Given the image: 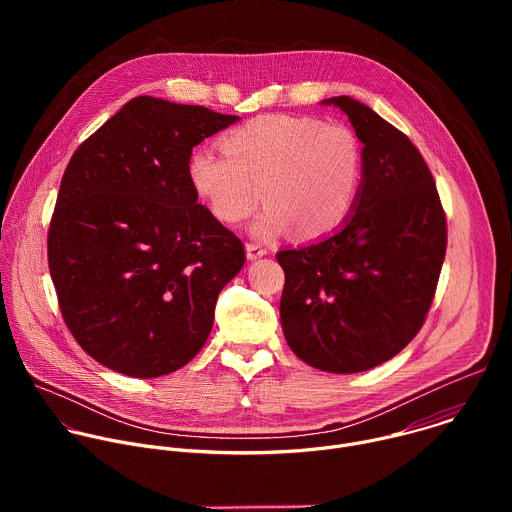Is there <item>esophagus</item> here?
<instances>
[{
    "label": "esophagus",
    "mask_w": 512,
    "mask_h": 512,
    "mask_svg": "<svg viewBox=\"0 0 512 512\" xmlns=\"http://www.w3.org/2000/svg\"><path fill=\"white\" fill-rule=\"evenodd\" d=\"M245 251H247V259L249 261H255V259H261L267 255V249L263 245H257V243H247L245 245Z\"/></svg>",
    "instance_id": "esophagus-1"
}]
</instances>
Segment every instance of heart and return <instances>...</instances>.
Segmentation results:
<instances>
[{
  "mask_svg": "<svg viewBox=\"0 0 512 512\" xmlns=\"http://www.w3.org/2000/svg\"><path fill=\"white\" fill-rule=\"evenodd\" d=\"M225 152L196 148L188 176L223 223H241L261 196L251 225L259 239L291 227L304 239L336 231L350 214L362 178L356 133L338 121L308 115H261L229 131Z\"/></svg>",
  "mask_w": 512,
  "mask_h": 512,
  "instance_id": "b5f03b06",
  "label": "heart"
}]
</instances>
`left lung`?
Instances as JSON below:
<instances>
[{
	"label": "left lung",
	"mask_w": 512,
	"mask_h": 512,
	"mask_svg": "<svg viewBox=\"0 0 512 512\" xmlns=\"http://www.w3.org/2000/svg\"><path fill=\"white\" fill-rule=\"evenodd\" d=\"M320 103L348 115L362 143V178L336 231L277 253L279 316L298 358L350 375L399 354L423 326L446 257V214L405 133L348 95Z\"/></svg>",
	"instance_id": "1"
}]
</instances>
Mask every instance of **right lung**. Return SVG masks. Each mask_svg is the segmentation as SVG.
I'll return each mask as SVG.
<instances>
[{
  "label": "right lung",
  "mask_w": 512,
  "mask_h": 512,
  "mask_svg": "<svg viewBox=\"0 0 512 512\" xmlns=\"http://www.w3.org/2000/svg\"><path fill=\"white\" fill-rule=\"evenodd\" d=\"M239 119L141 95L72 154L48 267L68 330L103 367L154 379L204 346L245 249L198 204L188 160Z\"/></svg>",
  "instance_id": "add662e5"
}]
</instances>
